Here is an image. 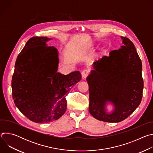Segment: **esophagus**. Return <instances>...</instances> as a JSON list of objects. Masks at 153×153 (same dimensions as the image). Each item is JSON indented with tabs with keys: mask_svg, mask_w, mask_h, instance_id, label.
I'll return each mask as SVG.
<instances>
[{
	"mask_svg": "<svg viewBox=\"0 0 153 153\" xmlns=\"http://www.w3.org/2000/svg\"><path fill=\"white\" fill-rule=\"evenodd\" d=\"M89 73H90V71L88 70H86V69L83 70L82 72V76L83 79H84L86 78V77L89 75Z\"/></svg>",
	"mask_w": 153,
	"mask_h": 153,
	"instance_id": "34e87169",
	"label": "esophagus"
}]
</instances>
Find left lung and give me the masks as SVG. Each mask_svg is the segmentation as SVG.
<instances>
[{"mask_svg":"<svg viewBox=\"0 0 153 153\" xmlns=\"http://www.w3.org/2000/svg\"><path fill=\"white\" fill-rule=\"evenodd\" d=\"M123 45L93 63L94 70L87 77L89 85V112L96 119L119 122L132 114L140 105L143 88L142 61L134 43L121 37ZM112 101L115 110L105 113L104 105Z\"/></svg>","mask_w":153,"mask_h":153,"instance_id":"8db88e82","label":"left lung"}]
</instances>
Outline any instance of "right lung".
I'll list each match as a JSON object with an SVG mask.
<instances>
[{
    "label": "right lung",
    "mask_w": 153,
    "mask_h": 153,
    "mask_svg": "<svg viewBox=\"0 0 153 153\" xmlns=\"http://www.w3.org/2000/svg\"><path fill=\"white\" fill-rule=\"evenodd\" d=\"M47 37H33L18 55L12 77V95L19 111L36 123L59 119L67 110L66 96L82 78L79 71L57 73V50Z\"/></svg>",
    "instance_id": "right-lung-1"
}]
</instances>
